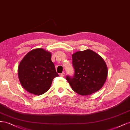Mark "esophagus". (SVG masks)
<instances>
[{
  "label": "esophagus",
  "mask_w": 130,
  "mask_h": 130,
  "mask_svg": "<svg viewBox=\"0 0 130 130\" xmlns=\"http://www.w3.org/2000/svg\"><path fill=\"white\" fill-rule=\"evenodd\" d=\"M64 75H65L64 73V72H63L62 73H61V74H60V76H61V77H63V76H64Z\"/></svg>",
  "instance_id": "1"
}]
</instances>
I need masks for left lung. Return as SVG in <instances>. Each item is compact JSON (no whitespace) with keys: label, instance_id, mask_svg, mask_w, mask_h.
Segmentation results:
<instances>
[{"label":"left lung","instance_id":"obj_1","mask_svg":"<svg viewBox=\"0 0 130 130\" xmlns=\"http://www.w3.org/2000/svg\"><path fill=\"white\" fill-rule=\"evenodd\" d=\"M72 58L74 76L72 78L67 76L66 79L74 92L81 95H88L103 87L108 74L103 57L87 49L74 53Z\"/></svg>","mask_w":130,"mask_h":130}]
</instances>
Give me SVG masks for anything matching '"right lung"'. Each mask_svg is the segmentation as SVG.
I'll return each instance as SVG.
<instances>
[{
  "label": "right lung",
  "instance_id": "add662e5",
  "mask_svg": "<svg viewBox=\"0 0 130 130\" xmlns=\"http://www.w3.org/2000/svg\"><path fill=\"white\" fill-rule=\"evenodd\" d=\"M18 75L23 87L36 95L48 91L54 78L58 76L52 61V53L42 48L26 54L19 63Z\"/></svg>",
  "mask_w": 130,
  "mask_h": 130
}]
</instances>
